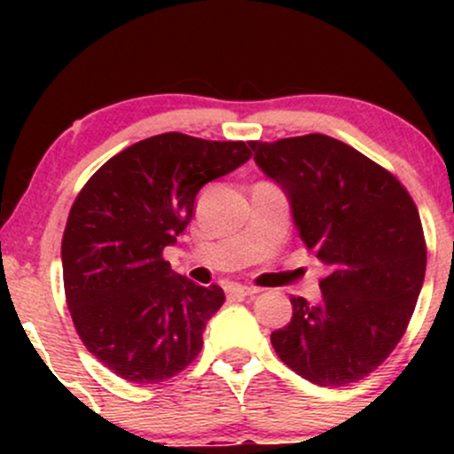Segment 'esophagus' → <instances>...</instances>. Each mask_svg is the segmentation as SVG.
<instances>
[{"label":"esophagus","instance_id":"obj_1","mask_svg":"<svg viewBox=\"0 0 454 454\" xmlns=\"http://www.w3.org/2000/svg\"><path fill=\"white\" fill-rule=\"evenodd\" d=\"M226 293L231 294V296H252V294H256L258 290L256 288H249V286L231 284V286H226Z\"/></svg>","mask_w":454,"mask_h":454}]
</instances>
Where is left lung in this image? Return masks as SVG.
<instances>
[{
  "label": "left lung",
  "instance_id": "1",
  "mask_svg": "<svg viewBox=\"0 0 454 454\" xmlns=\"http://www.w3.org/2000/svg\"><path fill=\"white\" fill-rule=\"evenodd\" d=\"M249 147L288 198L301 241L328 267L320 303L293 296V320L270 343L309 382H356L395 350L414 314L427 267L419 209L388 170L337 138Z\"/></svg>",
  "mask_w": 454,
  "mask_h": 454
}]
</instances>
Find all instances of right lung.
I'll return each instance as SVG.
<instances>
[{
    "label": "right lung",
    "mask_w": 454,
    "mask_h": 454,
    "mask_svg": "<svg viewBox=\"0 0 454 454\" xmlns=\"http://www.w3.org/2000/svg\"><path fill=\"white\" fill-rule=\"evenodd\" d=\"M249 158L241 140L166 132L114 155L76 196L61 241L67 307L87 350L119 378L164 382L202 350L223 290L176 275L161 252L192 222L200 187Z\"/></svg>",
    "instance_id": "obj_1"
}]
</instances>
